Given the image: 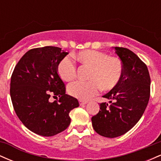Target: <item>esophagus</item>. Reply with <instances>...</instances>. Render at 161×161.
Here are the masks:
<instances>
[{
    "label": "esophagus",
    "instance_id": "obj_1",
    "mask_svg": "<svg viewBox=\"0 0 161 161\" xmlns=\"http://www.w3.org/2000/svg\"><path fill=\"white\" fill-rule=\"evenodd\" d=\"M79 104H80V105H84V104H86L87 103H88V101H82V100H79Z\"/></svg>",
    "mask_w": 161,
    "mask_h": 161
}]
</instances>
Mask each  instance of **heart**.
<instances>
[{
    "label": "heart",
    "mask_w": 161,
    "mask_h": 161,
    "mask_svg": "<svg viewBox=\"0 0 161 161\" xmlns=\"http://www.w3.org/2000/svg\"><path fill=\"white\" fill-rule=\"evenodd\" d=\"M82 65L91 67L88 74L89 80H77L70 83L67 91L70 95L81 100H88L97 95L101 86L110 89L119 83L122 78L123 66L118 57L95 50H85L75 55ZM57 73L63 80L69 82L76 76L77 67L69 57L60 60L57 66Z\"/></svg>",
    "instance_id": "heart-1"
}]
</instances>
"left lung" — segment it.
<instances>
[{"label": "left lung", "mask_w": 161, "mask_h": 161, "mask_svg": "<svg viewBox=\"0 0 161 161\" xmlns=\"http://www.w3.org/2000/svg\"><path fill=\"white\" fill-rule=\"evenodd\" d=\"M114 48L123 64V75L103 96L110 100V105L101 103L99 112L92 117L95 132L107 138L118 137L130 130L141 119L150 97L151 78L146 64L130 50Z\"/></svg>", "instance_id": "1"}]
</instances>
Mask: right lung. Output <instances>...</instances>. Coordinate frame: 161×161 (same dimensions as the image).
<instances>
[{
    "instance_id": "1",
    "label": "right lung",
    "mask_w": 161,
    "mask_h": 161,
    "mask_svg": "<svg viewBox=\"0 0 161 161\" xmlns=\"http://www.w3.org/2000/svg\"><path fill=\"white\" fill-rule=\"evenodd\" d=\"M68 54L60 47L46 46L27 51L14 68L10 97L20 121L30 131L53 136L69 126V112L79 107L78 100L66 94L57 73L58 63ZM51 95L59 100L50 103Z\"/></svg>"
}]
</instances>
